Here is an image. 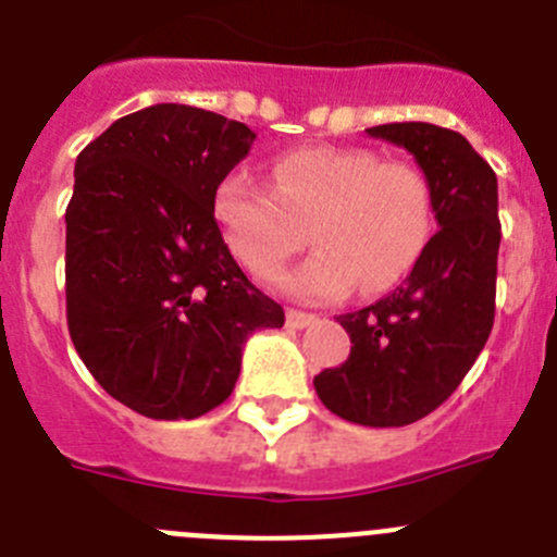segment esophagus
I'll return each mask as SVG.
<instances>
[{"instance_id": "esophagus-1", "label": "esophagus", "mask_w": 557, "mask_h": 557, "mask_svg": "<svg viewBox=\"0 0 557 557\" xmlns=\"http://www.w3.org/2000/svg\"><path fill=\"white\" fill-rule=\"evenodd\" d=\"M315 321H319V315L305 313V310H288V313H285V324L294 326V330H305V326L315 324Z\"/></svg>"}]
</instances>
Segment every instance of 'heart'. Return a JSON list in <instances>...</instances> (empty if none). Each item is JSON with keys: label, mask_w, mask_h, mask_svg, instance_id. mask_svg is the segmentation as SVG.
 <instances>
[{"label": "heart", "mask_w": 557, "mask_h": 557, "mask_svg": "<svg viewBox=\"0 0 557 557\" xmlns=\"http://www.w3.org/2000/svg\"><path fill=\"white\" fill-rule=\"evenodd\" d=\"M214 220L255 277L277 272L310 238L315 252L272 285L332 302L355 285L379 294L401 283L429 244L434 202L425 175L407 161L310 145L274 159L272 189L244 170L227 173L214 191Z\"/></svg>", "instance_id": "b5f03b06"}]
</instances>
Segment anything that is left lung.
<instances>
[{
	"label": "left lung",
	"instance_id": "obj_1",
	"mask_svg": "<svg viewBox=\"0 0 557 557\" xmlns=\"http://www.w3.org/2000/svg\"><path fill=\"white\" fill-rule=\"evenodd\" d=\"M401 145L431 186L440 231L404 285L337 315L349 360L313 379L321 404L349 423L389 429L434 412L454 393L495 324L497 175L459 132L431 123L368 128Z\"/></svg>",
	"mask_w": 557,
	"mask_h": 557
}]
</instances>
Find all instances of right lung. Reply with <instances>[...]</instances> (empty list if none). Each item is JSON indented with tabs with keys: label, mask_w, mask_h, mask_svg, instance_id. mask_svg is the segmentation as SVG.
I'll return each instance as SVG.
<instances>
[{
	"label": "right lung",
	"mask_w": 557,
	"mask_h": 557,
	"mask_svg": "<svg viewBox=\"0 0 557 557\" xmlns=\"http://www.w3.org/2000/svg\"><path fill=\"white\" fill-rule=\"evenodd\" d=\"M255 132L186 103L114 121L74 170L65 208L67 332L109 396L191 420L236 387L242 349L285 313L233 261L214 220L220 181Z\"/></svg>",
	"instance_id": "add662e5"
}]
</instances>
